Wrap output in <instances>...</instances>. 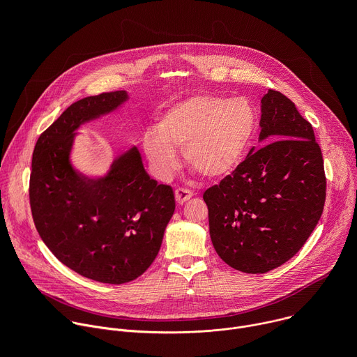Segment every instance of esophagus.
Wrapping results in <instances>:
<instances>
[{
    "label": "esophagus",
    "mask_w": 357,
    "mask_h": 357,
    "mask_svg": "<svg viewBox=\"0 0 357 357\" xmlns=\"http://www.w3.org/2000/svg\"><path fill=\"white\" fill-rule=\"evenodd\" d=\"M192 196H193V192H192L190 189L178 188V189L175 190V199H176V202L179 203V205H183V203L188 202Z\"/></svg>",
    "instance_id": "1"
}]
</instances>
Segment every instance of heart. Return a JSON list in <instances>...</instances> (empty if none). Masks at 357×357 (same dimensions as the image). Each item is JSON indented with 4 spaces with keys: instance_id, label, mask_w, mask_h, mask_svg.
<instances>
[{
    "instance_id": "1",
    "label": "heart",
    "mask_w": 357,
    "mask_h": 357,
    "mask_svg": "<svg viewBox=\"0 0 357 357\" xmlns=\"http://www.w3.org/2000/svg\"><path fill=\"white\" fill-rule=\"evenodd\" d=\"M254 124L256 117L245 100L197 94L168 109L155 130L144 134L142 148L158 178L165 179L175 172V149H182L190 169L220 179L240 164Z\"/></svg>"
}]
</instances>
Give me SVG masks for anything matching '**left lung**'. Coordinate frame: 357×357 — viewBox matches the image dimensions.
<instances>
[{"instance_id":"8db88e82","label":"left lung","mask_w":357,"mask_h":357,"mask_svg":"<svg viewBox=\"0 0 357 357\" xmlns=\"http://www.w3.org/2000/svg\"><path fill=\"white\" fill-rule=\"evenodd\" d=\"M260 141L237 168L203 193L219 257L263 274L292 259L324 212L326 178L314 128L280 91L261 98Z\"/></svg>"}]
</instances>
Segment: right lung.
Wrapping results in <instances>:
<instances>
[{"label":"right lung","mask_w":357,"mask_h":357,"mask_svg":"<svg viewBox=\"0 0 357 357\" xmlns=\"http://www.w3.org/2000/svg\"><path fill=\"white\" fill-rule=\"evenodd\" d=\"M127 98L119 90L76 101L39 135L32 155L29 203L40 238L66 267L105 284L130 282L145 273L175 212L172 188L149 178L135 146L103 178H87L70 164L80 124Z\"/></svg>","instance_id":"add662e5"}]
</instances>
